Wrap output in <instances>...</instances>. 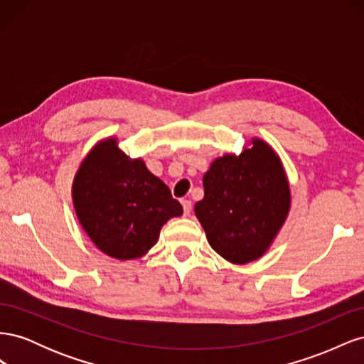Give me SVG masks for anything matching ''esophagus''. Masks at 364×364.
I'll use <instances>...</instances> for the list:
<instances>
[{
  "instance_id": "34e87169",
  "label": "esophagus",
  "mask_w": 364,
  "mask_h": 364,
  "mask_svg": "<svg viewBox=\"0 0 364 364\" xmlns=\"http://www.w3.org/2000/svg\"><path fill=\"white\" fill-rule=\"evenodd\" d=\"M182 206H183V214L190 215L191 213V200H182Z\"/></svg>"
}]
</instances>
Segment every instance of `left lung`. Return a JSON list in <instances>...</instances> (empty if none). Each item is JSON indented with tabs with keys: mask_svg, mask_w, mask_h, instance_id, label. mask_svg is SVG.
I'll return each instance as SVG.
<instances>
[{
	"mask_svg": "<svg viewBox=\"0 0 364 364\" xmlns=\"http://www.w3.org/2000/svg\"><path fill=\"white\" fill-rule=\"evenodd\" d=\"M205 196L194 206L208 243L232 264L259 259L291 208L287 173L274 149L252 138L240 155L215 158L203 174Z\"/></svg>",
	"mask_w": 364,
	"mask_h": 364,
	"instance_id": "1",
	"label": "left lung"
}]
</instances>
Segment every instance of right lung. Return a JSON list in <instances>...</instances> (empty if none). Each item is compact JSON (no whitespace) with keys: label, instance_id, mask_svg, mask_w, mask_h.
Here are the masks:
<instances>
[{"label":"right lung","instance_id":"obj_1","mask_svg":"<svg viewBox=\"0 0 364 364\" xmlns=\"http://www.w3.org/2000/svg\"><path fill=\"white\" fill-rule=\"evenodd\" d=\"M71 196L86 235L98 250L119 261L144 257L158 243L162 226L183 213L144 159L118 149L117 136L100 139L86 153Z\"/></svg>","mask_w":364,"mask_h":364}]
</instances>
